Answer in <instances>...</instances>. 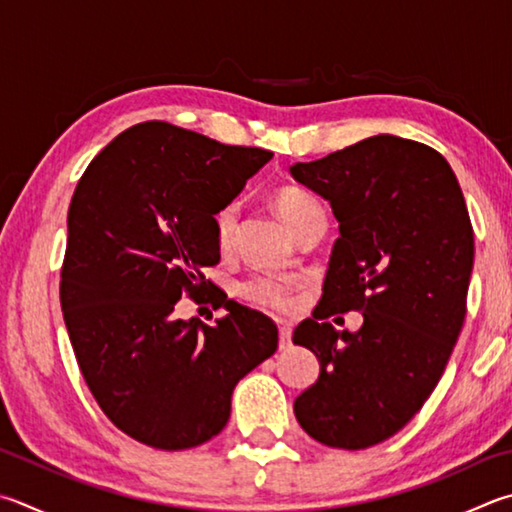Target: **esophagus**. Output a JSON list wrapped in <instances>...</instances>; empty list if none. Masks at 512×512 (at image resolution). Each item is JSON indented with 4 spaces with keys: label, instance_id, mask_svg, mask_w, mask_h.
I'll return each mask as SVG.
<instances>
[{
    "label": "esophagus",
    "instance_id": "1",
    "mask_svg": "<svg viewBox=\"0 0 512 512\" xmlns=\"http://www.w3.org/2000/svg\"><path fill=\"white\" fill-rule=\"evenodd\" d=\"M280 349H288L291 347V333H293V329H291V324H286V322H280Z\"/></svg>",
    "mask_w": 512,
    "mask_h": 512
}]
</instances>
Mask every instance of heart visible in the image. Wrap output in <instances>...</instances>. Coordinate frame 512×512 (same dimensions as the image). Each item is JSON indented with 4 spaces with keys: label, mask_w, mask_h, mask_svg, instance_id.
Returning <instances> with one entry per match:
<instances>
[{
    "label": "heart",
    "mask_w": 512,
    "mask_h": 512,
    "mask_svg": "<svg viewBox=\"0 0 512 512\" xmlns=\"http://www.w3.org/2000/svg\"><path fill=\"white\" fill-rule=\"evenodd\" d=\"M271 201L275 212L280 215V219L293 235H297V230H300L313 215L322 212L320 203L315 201L309 192L295 188V185H282V188H277ZM212 228H215L217 248L224 255L232 253L239 232V210L235 203H228V206L215 212V217H212ZM239 295L253 306H259V309L286 311L288 306H291L293 284L286 280H277V277H250V280L239 286Z\"/></svg>",
    "instance_id": "b5f03b06"
}]
</instances>
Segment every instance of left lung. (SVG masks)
<instances>
[{
  "instance_id": "left-lung-1",
  "label": "left lung",
  "mask_w": 512,
  "mask_h": 512,
  "mask_svg": "<svg viewBox=\"0 0 512 512\" xmlns=\"http://www.w3.org/2000/svg\"><path fill=\"white\" fill-rule=\"evenodd\" d=\"M291 174L340 221L320 302L293 333L320 360L293 410L329 448H371L412 421L457 345L475 259L466 201L439 152L389 134ZM349 310L363 313L356 334L328 322Z\"/></svg>"
}]
</instances>
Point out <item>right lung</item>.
Returning a JSON list of instances; mask_svg holds the SVG:
<instances>
[{
	"label": "right lung",
	"mask_w": 512,
	"mask_h": 512,
	"mask_svg": "<svg viewBox=\"0 0 512 512\" xmlns=\"http://www.w3.org/2000/svg\"><path fill=\"white\" fill-rule=\"evenodd\" d=\"M271 156L147 120L118 134L73 192L64 324L100 410L150 448L188 450L217 436L232 389L277 349L273 320L224 291L210 297L228 311L212 327L174 313L183 295L217 291L203 275L219 264L212 217Z\"/></svg>",
	"instance_id": "add662e5"
}]
</instances>
